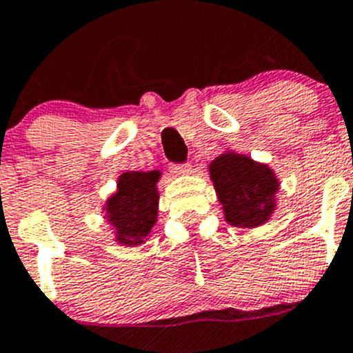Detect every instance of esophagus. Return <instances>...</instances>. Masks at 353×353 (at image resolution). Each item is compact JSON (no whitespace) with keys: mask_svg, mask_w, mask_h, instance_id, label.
<instances>
[{"mask_svg":"<svg viewBox=\"0 0 353 353\" xmlns=\"http://www.w3.org/2000/svg\"><path fill=\"white\" fill-rule=\"evenodd\" d=\"M191 172L190 163H179V165H170V174L172 176H186Z\"/></svg>","mask_w":353,"mask_h":353,"instance_id":"obj_1","label":"esophagus"}]
</instances>
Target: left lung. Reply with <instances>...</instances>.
Returning <instances> with one entry per match:
<instances>
[{
    "mask_svg": "<svg viewBox=\"0 0 353 353\" xmlns=\"http://www.w3.org/2000/svg\"><path fill=\"white\" fill-rule=\"evenodd\" d=\"M208 172L227 223L252 229L268 222L280 183L266 163L227 150L212 160Z\"/></svg>",
    "mask_w": 353,
    "mask_h": 353,
    "instance_id": "obj_1",
    "label": "left lung"
}]
</instances>
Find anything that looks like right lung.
<instances>
[{
	"mask_svg": "<svg viewBox=\"0 0 353 353\" xmlns=\"http://www.w3.org/2000/svg\"><path fill=\"white\" fill-rule=\"evenodd\" d=\"M162 172L126 170L117 179L116 193L105 199L104 212L116 243L128 248L145 244L159 215V183Z\"/></svg>",
	"mask_w": 353,
	"mask_h": 353,
	"instance_id": "1",
	"label": "right lung"
}]
</instances>
